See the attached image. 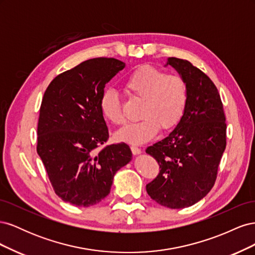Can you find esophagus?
Returning <instances> with one entry per match:
<instances>
[{
	"label": "esophagus",
	"instance_id": "esophagus-1",
	"mask_svg": "<svg viewBox=\"0 0 255 255\" xmlns=\"http://www.w3.org/2000/svg\"><path fill=\"white\" fill-rule=\"evenodd\" d=\"M130 151H132V153L134 154V155H137V154H140L141 153V150L138 148V146H135V145L130 146Z\"/></svg>",
	"mask_w": 255,
	"mask_h": 255
}]
</instances>
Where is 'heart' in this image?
<instances>
[{"instance_id":"heart-1","label":"heart","mask_w":255,"mask_h":255,"mask_svg":"<svg viewBox=\"0 0 255 255\" xmlns=\"http://www.w3.org/2000/svg\"><path fill=\"white\" fill-rule=\"evenodd\" d=\"M128 96L141 101L139 121L118 130V141L140 144L149 141L161 130H170L181 121L188 101V87L179 74H167L153 66H142L125 81ZM99 107L103 117L114 126H121L126 118L121 111L118 92L107 88L102 91Z\"/></svg>"}]
</instances>
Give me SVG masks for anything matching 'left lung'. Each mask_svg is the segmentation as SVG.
Masks as SVG:
<instances>
[{
    "label": "left lung",
    "mask_w": 255,
    "mask_h": 255,
    "mask_svg": "<svg viewBox=\"0 0 255 255\" xmlns=\"http://www.w3.org/2000/svg\"><path fill=\"white\" fill-rule=\"evenodd\" d=\"M188 87L186 110L163 140L146 148L159 173L145 189L152 200L169 208H184L203 199L217 179L227 145V123L217 87L190 61L169 57Z\"/></svg>",
    "instance_id": "8db88e82"
}]
</instances>
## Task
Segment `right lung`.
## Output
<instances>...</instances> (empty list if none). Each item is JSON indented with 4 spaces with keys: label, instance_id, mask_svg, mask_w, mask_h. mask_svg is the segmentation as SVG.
I'll list each match as a JSON object with an SVG mask.
<instances>
[{
    "label": "right lung",
    "instance_id": "1",
    "mask_svg": "<svg viewBox=\"0 0 255 255\" xmlns=\"http://www.w3.org/2000/svg\"><path fill=\"white\" fill-rule=\"evenodd\" d=\"M126 67L116 58L85 60L58 74L45 90L37 128V153L55 194L87 207L110 194L114 175L132 159L125 142L99 146L109 128L99 100L106 83Z\"/></svg>",
    "mask_w": 255,
    "mask_h": 255
}]
</instances>
